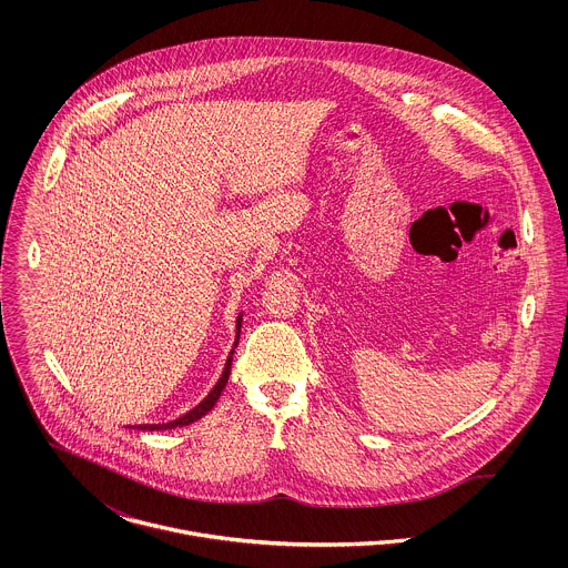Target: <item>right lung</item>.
Segmentation results:
<instances>
[{"instance_id": "right-lung-1", "label": "right lung", "mask_w": 568, "mask_h": 568, "mask_svg": "<svg viewBox=\"0 0 568 568\" xmlns=\"http://www.w3.org/2000/svg\"><path fill=\"white\" fill-rule=\"evenodd\" d=\"M241 325H243V315H239V320H236V343H234V347L239 345V338H241ZM232 354H234V349L230 352V358H227V363H225V369H223L219 383L214 385V389H212L199 405L194 406L192 410H187L185 415H181V417H176V419H172V422H168V424H138L135 428H140V430H165V428L187 426V424L201 419L205 413H210V410L214 408V405H216V400L221 398V394H223L227 381H230V374H232V358H234Z\"/></svg>"}]
</instances>
